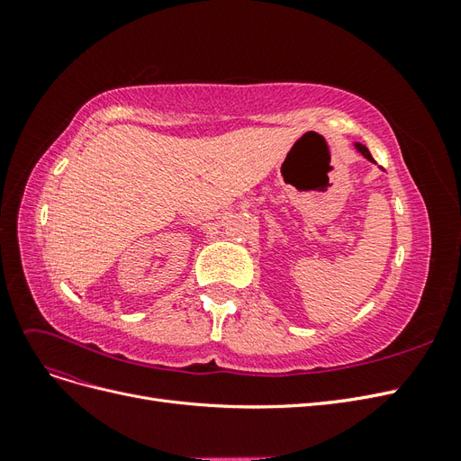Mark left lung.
Returning <instances> with one entry per match:
<instances>
[{"mask_svg": "<svg viewBox=\"0 0 461 461\" xmlns=\"http://www.w3.org/2000/svg\"><path fill=\"white\" fill-rule=\"evenodd\" d=\"M354 148H356V149L361 153V156H364L367 161H371V163H375V165H376V161H375V159H373V156H371V151H369V149H367L364 144L354 142Z\"/></svg>", "mask_w": 461, "mask_h": 461, "instance_id": "left-lung-1", "label": "left lung"}]
</instances>
